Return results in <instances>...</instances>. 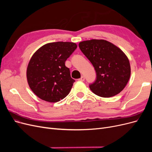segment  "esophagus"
I'll return each mask as SVG.
<instances>
[{
	"label": "esophagus",
	"mask_w": 152,
	"mask_h": 152,
	"mask_svg": "<svg viewBox=\"0 0 152 152\" xmlns=\"http://www.w3.org/2000/svg\"><path fill=\"white\" fill-rule=\"evenodd\" d=\"M84 80H85V77L84 76H82L80 79H79V80L80 81H84Z\"/></svg>",
	"instance_id": "obj_1"
}]
</instances>
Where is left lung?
Here are the masks:
<instances>
[{
	"label": "left lung",
	"instance_id": "1",
	"mask_svg": "<svg viewBox=\"0 0 152 152\" xmlns=\"http://www.w3.org/2000/svg\"><path fill=\"white\" fill-rule=\"evenodd\" d=\"M80 49L91 61L96 79L90 89L100 97L110 98L125 88L131 76L129 60L115 45L103 39L80 42Z\"/></svg>",
	"mask_w": 152,
	"mask_h": 152
}]
</instances>
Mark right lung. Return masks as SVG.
Returning <instances> with one entry per match:
<instances>
[{
	"instance_id": "right-lung-1",
	"label": "right lung",
	"mask_w": 152,
	"mask_h": 152,
	"mask_svg": "<svg viewBox=\"0 0 152 152\" xmlns=\"http://www.w3.org/2000/svg\"><path fill=\"white\" fill-rule=\"evenodd\" d=\"M77 47L73 42H51L33 54L27 66L26 78L30 88L39 98L56 103L70 93L75 80L65 61Z\"/></svg>"
}]
</instances>
